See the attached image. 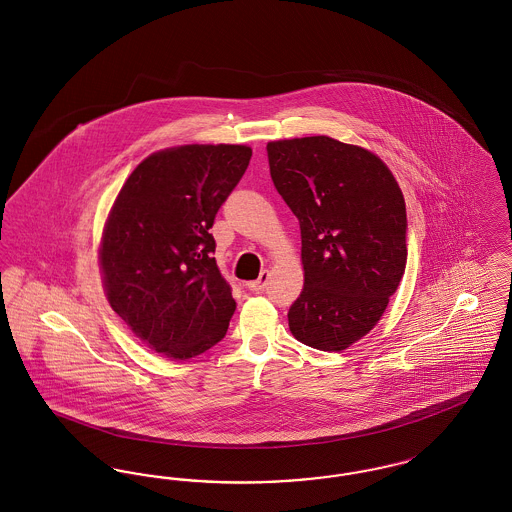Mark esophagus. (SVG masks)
Masks as SVG:
<instances>
[{
    "label": "esophagus",
    "mask_w": 512,
    "mask_h": 512,
    "mask_svg": "<svg viewBox=\"0 0 512 512\" xmlns=\"http://www.w3.org/2000/svg\"><path fill=\"white\" fill-rule=\"evenodd\" d=\"M268 278H270V270H263L261 276L257 280H253V282H247L245 288L251 290V292H263L267 288Z\"/></svg>",
    "instance_id": "esophagus-1"
}]
</instances>
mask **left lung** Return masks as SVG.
Masks as SVG:
<instances>
[{"label": "left lung", "mask_w": 512, "mask_h": 512, "mask_svg": "<svg viewBox=\"0 0 512 512\" xmlns=\"http://www.w3.org/2000/svg\"><path fill=\"white\" fill-rule=\"evenodd\" d=\"M270 176L301 230L293 338L340 353L384 315L407 265L405 197L370 149L330 136L268 142Z\"/></svg>", "instance_id": "obj_1"}]
</instances>
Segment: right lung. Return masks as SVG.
I'll return each instance as SVG.
<instances>
[{
  "label": "right lung",
  "mask_w": 512,
  "mask_h": 512,
  "mask_svg": "<svg viewBox=\"0 0 512 512\" xmlns=\"http://www.w3.org/2000/svg\"><path fill=\"white\" fill-rule=\"evenodd\" d=\"M251 159L242 144H190L146 157L122 184L99 242L103 290L136 338L171 361L219 343L234 315L209 228Z\"/></svg>",
  "instance_id": "right-lung-1"
}]
</instances>
